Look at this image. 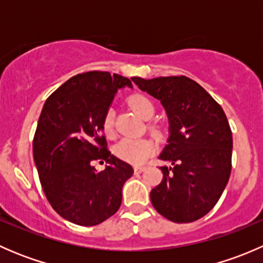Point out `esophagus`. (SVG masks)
I'll return each mask as SVG.
<instances>
[{
	"label": "esophagus",
	"mask_w": 263,
	"mask_h": 263,
	"mask_svg": "<svg viewBox=\"0 0 263 263\" xmlns=\"http://www.w3.org/2000/svg\"><path fill=\"white\" fill-rule=\"evenodd\" d=\"M145 169H146V166H135V173L136 174H139V173H142V172L145 171Z\"/></svg>",
	"instance_id": "esophagus-1"
}]
</instances>
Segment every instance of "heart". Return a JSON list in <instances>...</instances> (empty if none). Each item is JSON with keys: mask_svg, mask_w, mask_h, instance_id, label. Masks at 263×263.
<instances>
[{"mask_svg": "<svg viewBox=\"0 0 263 263\" xmlns=\"http://www.w3.org/2000/svg\"><path fill=\"white\" fill-rule=\"evenodd\" d=\"M128 105L142 119H150L155 113V105L146 95L134 94L128 98ZM154 128V127H151ZM103 131L107 136H112L113 117L107 113L103 119ZM155 146L147 139H123L115 146V154L119 159L131 164H142L154 153Z\"/></svg>", "mask_w": 263, "mask_h": 263, "instance_id": "b5f03b06", "label": "heart"}]
</instances>
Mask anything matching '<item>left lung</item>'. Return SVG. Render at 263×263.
Segmentation results:
<instances>
[{
	"label": "left lung",
	"mask_w": 263,
	"mask_h": 263,
	"mask_svg": "<svg viewBox=\"0 0 263 263\" xmlns=\"http://www.w3.org/2000/svg\"><path fill=\"white\" fill-rule=\"evenodd\" d=\"M132 81L165 108L168 145L159 158L163 179L150 192L159 214L174 222L205 216L224 192L232 172L233 137L224 110L196 81L168 76Z\"/></svg>",
	"instance_id": "obj_1"
}]
</instances>
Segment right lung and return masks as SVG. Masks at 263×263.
<instances>
[{
  "label": "right lung",
  "mask_w": 263,
  "mask_h": 263,
  "mask_svg": "<svg viewBox=\"0 0 263 263\" xmlns=\"http://www.w3.org/2000/svg\"><path fill=\"white\" fill-rule=\"evenodd\" d=\"M129 79L105 71L79 73L46 100L33 140V155L47 200L63 219L94 227L122 202V187L134 168L112 155L103 119L117 90ZM108 161L98 172L93 161Z\"/></svg>",
  "instance_id": "obj_1"
}]
</instances>
